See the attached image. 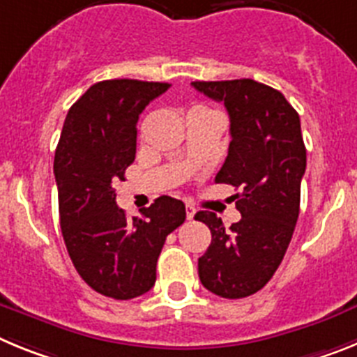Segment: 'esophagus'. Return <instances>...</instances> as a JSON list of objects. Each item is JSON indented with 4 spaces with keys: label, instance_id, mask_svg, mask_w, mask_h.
<instances>
[{
    "label": "esophagus",
    "instance_id": "obj_1",
    "mask_svg": "<svg viewBox=\"0 0 357 357\" xmlns=\"http://www.w3.org/2000/svg\"><path fill=\"white\" fill-rule=\"evenodd\" d=\"M195 213H197V211H195V207L185 206V218H188V220H193Z\"/></svg>",
    "mask_w": 357,
    "mask_h": 357
}]
</instances>
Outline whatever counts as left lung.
Returning <instances> with one entry per match:
<instances>
[{"mask_svg": "<svg viewBox=\"0 0 357 357\" xmlns=\"http://www.w3.org/2000/svg\"><path fill=\"white\" fill-rule=\"evenodd\" d=\"M193 87L229 112L232 141L216 182L241 191L234 195L241 220L230 230L209 211L195 216L213 236L198 259V275L214 295L243 298L272 279L298 220L305 172L301 118L284 94L250 78L193 82Z\"/></svg>", "mask_w": 357, "mask_h": 357, "instance_id": "8db88e82", "label": "left lung"}]
</instances>
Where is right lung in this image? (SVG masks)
Wrapping results in <instances>:
<instances>
[{"mask_svg": "<svg viewBox=\"0 0 357 357\" xmlns=\"http://www.w3.org/2000/svg\"><path fill=\"white\" fill-rule=\"evenodd\" d=\"M169 84L130 78L91 85L66 116L55 150L59 214L66 248L82 279L102 295L128 301L150 291L166 236L185 206L159 197L143 218L125 216L116 188L135 159L137 119Z\"/></svg>", "mask_w": 357, "mask_h": 357, "instance_id": "right-lung-1", "label": "right lung"}]
</instances>
